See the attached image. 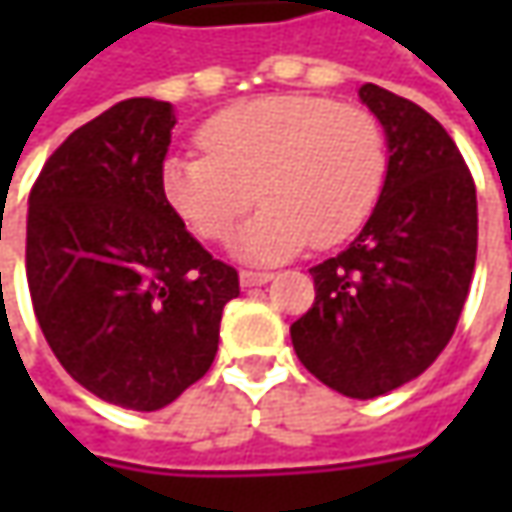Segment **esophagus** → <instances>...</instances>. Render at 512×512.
Here are the masks:
<instances>
[{"mask_svg":"<svg viewBox=\"0 0 512 512\" xmlns=\"http://www.w3.org/2000/svg\"><path fill=\"white\" fill-rule=\"evenodd\" d=\"M270 279H273V273H267V270H242V276H239V282H242V287L267 285Z\"/></svg>","mask_w":512,"mask_h":512,"instance_id":"1","label":"esophagus"}]
</instances>
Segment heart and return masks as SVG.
<instances>
[{
    "label": "heart",
    "instance_id": "b5f03b06",
    "mask_svg": "<svg viewBox=\"0 0 512 512\" xmlns=\"http://www.w3.org/2000/svg\"><path fill=\"white\" fill-rule=\"evenodd\" d=\"M199 150H173L159 187L199 239L225 245L256 196L265 207L239 250L279 262L302 247H336L359 233L382 199L390 148L376 113L327 96H265L222 110L199 130Z\"/></svg>",
    "mask_w": 512,
    "mask_h": 512
}]
</instances>
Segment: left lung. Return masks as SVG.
Masks as SVG:
<instances>
[{"mask_svg":"<svg viewBox=\"0 0 512 512\" xmlns=\"http://www.w3.org/2000/svg\"><path fill=\"white\" fill-rule=\"evenodd\" d=\"M359 99L387 133L390 170L362 233L310 267L316 302L290 325L299 362L350 399L416 379L459 325L476 267V185L450 133L379 85Z\"/></svg>","mask_w":512,"mask_h":512,"instance_id":"8db88e82","label":"left lung"}]
</instances>
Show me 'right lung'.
<instances>
[{
    "instance_id": "add662e5",
    "label": "right lung",
    "mask_w": 512,
    "mask_h": 512,
    "mask_svg": "<svg viewBox=\"0 0 512 512\" xmlns=\"http://www.w3.org/2000/svg\"><path fill=\"white\" fill-rule=\"evenodd\" d=\"M176 116L125 99L70 133L30 187V299L53 356L93 396L159 410L210 370L239 296L159 187Z\"/></svg>"
}]
</instances>
